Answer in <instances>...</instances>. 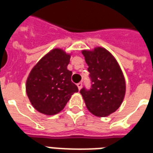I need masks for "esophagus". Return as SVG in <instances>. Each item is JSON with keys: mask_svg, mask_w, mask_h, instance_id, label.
Instances as JSON below:
<instances>
[{"mask_svg": "<svg viewBox=\"0 0 153 153\" xmlns=\"http://www.w3.org/2000/svg\"><path fill=\"white\" fill-rule=\"evenodd\" d=\"M76 85H77L78 89H79V90L81 89V88H82V83H81V82H79Z\"/></svg>", "mask_w": 153, "mask_h": 153, "instance_id": "1", "label": "esophagus"}]
</instances>
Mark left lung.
I'll return each instance as SVG.
<instances>
[{
    "instance_id": "1",
    "label": "left lung",
    "mask_w": 153,
    "mask_h": 153,
    "mask_svg": "<svg viewBox=\"0 0 153 153\" xmlns=\"http://www.w3.org/2000/svg\"><path fill=\"white\" fill-rule=\"evenodd\" d=\"M88 65L91 88L85 87L80 93L89 112L105 117L119 108L125 95V80L115 57L105 48L83 50Z\"/></svg>"
}]
</instances>
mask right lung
I'll return each mask as SVG.
<instances>
[{
	"label": "right lung",
	"instance_id": "1",
	"mask_svg": "<svg viewBox=\"0 0 153 153\" xmlns=\"http://www.w3.org/2000/svg\"><path fill=\"white\" fill-rule=\"evenodd\" d=\"M70 54L54 48L39 60L26 81V93L34 108L43 114L55 115L66 105L71 96L77 93L68 70Z\"/></svg>",
	"mask_w": 153,
	"mask_h": 153
}]
</instances>
